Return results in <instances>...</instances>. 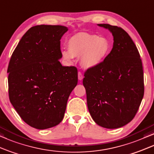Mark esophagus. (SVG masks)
<instances>
[{"label": "esophagus", "mask_w": 154, "mask_h": 154, "mask_svg": "<svg viewBox=\"0 0 154 154\" xmlns=\"http://www.w3.org/2000/svg\"><path fill=\"white\" fill-rule=\"evenodd\" d=\"M83 78H84V76L82 75V73L81 72H78V79L81 81V80H82Z\"/></svg>", "instance_id": "esophagus-1"}]
</instances>
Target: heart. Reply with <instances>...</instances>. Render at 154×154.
Wrapping results in <instances>:
<instances>
[{"label": "heart", "instance_id": "b5f03b06", "mask_svg": "<svg viewBox=\"0 0 154 154\" xmlns=\"http://www.w3.org/2000/svg\"><path fill=\"white\" fill-rule=\"evenodd\" d=\"M67 51H61L63 60L72 62L74 57H79L84 69L97 67L108 56L110 44L107 38L87 32H79L72 36L67 42Z\"/></svg>", "mask_w": 154, "mask_h": 154}]
</instances>
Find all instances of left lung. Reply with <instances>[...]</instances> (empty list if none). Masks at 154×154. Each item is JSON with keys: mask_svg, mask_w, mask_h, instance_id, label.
<instances>
[{"mask_svg": "<svg viewBox=\"0 0 154 154\" xmlns=\"http://www.w3.org/2000/svg\"><path fill=\"white\" fill-rule=\"evenodd\" d=\"M98 25L108 29L114 42L105 60L85 73L88 109L99 126L119 128L132 121L142 101V63L136 45L123 29L108 24Z\"/></svg>", "mask_w": 154, "mask_h": 154, "instance_id": "8db88e82", "label": "left lung"}]
</instances>
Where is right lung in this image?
<instances>
[{"label":"right lung","mask_w":154,"mask_h":154,"mask_svg":"<svg viewBox=\"0 0 154 154\" xmlns=\"http://www.w3.org/2000/svg\"><path fill=\"white\" fill-rule=\"evenodd\" d=\"M68 29L37 25L22 36L8 65L10 103L22 120L38 130L62 121L67 102L77 85V69L63 66L60 39Z\"/></svg>","instance_id":"1"}]
</instances>
